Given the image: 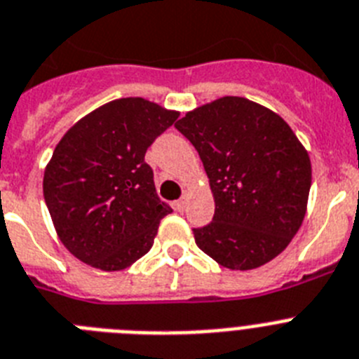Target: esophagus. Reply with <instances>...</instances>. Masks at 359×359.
Wrapping results in <instances>:
<instances>
[{
  "mask_svg": "<svg viewBox=\"0 0 359 359\" xmlns=\"http://www.w3.org/2000/svg\"><path fill=\"white\" fill-rule=\"evenodd\" d=\"M187 203H189V196H185V194H183L182 198H180V200H177L176 203H174V207H176L177 210H185Z\"/></svg>",
  "mask_w": 359,
  "mask_h": 359,
  "instance_id": "1",
  "label": "esophagus"
}]
</instances>
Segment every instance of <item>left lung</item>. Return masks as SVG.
<instances>
[{"label":"left lung","instance_id":"8db88e82","mask_svg":"<svg viewBox=\"0 0 359 359\" xmlns=\"http://www.w3.org/2000/svg\"><path fill=\"white\" fill-rule=\"evenodd\" d=\"M174 127L198 150L216 203L212 222L192 229L196 245L232 271L276 258L302 226L312 182L292 128L236 96L187 112Z\"/></svg>","mask_w":359,"mask_h":359}]
</instances>
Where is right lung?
Segmentation results:
<instances>
[{
	"mask_svg": "<svg viewBox=\"0 0 359 359\" xmlns=\"http://www.w3.org/2000/svg\"><path fill=\"white\" fill-rule=\"evenodd\" d=\"M177 112L121 97L79 119L45 168L43 196L61 243L101 271L145 256L172 209L159 200L145 152Z\"/></svg>",
	"mask_w": 359,
	"mask_h": 359,
	"instance_id": "right-lung-1",
	"label": "right lung"
}]
</instances>
